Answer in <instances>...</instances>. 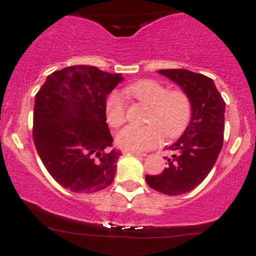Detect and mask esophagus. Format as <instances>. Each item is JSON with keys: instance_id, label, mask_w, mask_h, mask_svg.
<instances>
[{"instance_id": "34e87169", "label": "esophagus", "mask_w": 256, "mask_h": 256, "mask_svg": "<svg viewBox=\"0 0 256 256\" xmlns=\"http://www.w3.org/2000/svg\"><path fill=\"white\" fill-rule=\"evenodd\" d=\"M122 154H132L136 155V156H146L144 152H132V150H122Z\"/></svg>"}]
</instances>
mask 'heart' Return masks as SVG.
<instances>
[{"instance_id": "b5f03b06", "label": "heart", "mask_w": 256, "mask_h": 256, "mask_svg": "<svg viewBox=\"0 0 256 256\" xmlns=\"http://www.w3.org/2000/svg\"><path fill=\"white\" fill-rule=\"evenodd\" d=\"M128 95L148 106L146 126H126L116 136L118 146L124 150L144 152L154 148L164 137L176 136L186 125L192 113V104L182 90L168 89L152 79H144L128 85ZM104 113L107 122L113 128L122 125L126 120V104L118 92H112L106 100Z\"/></svg>"}]
</instances>
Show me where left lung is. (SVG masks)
Masks as SVG:
<instances>
[{
  "label": "left lung",
  "instance_id": "8db88e82",
  "mask_svg": "<svg viewBox=\"0 0 256 256\" xmlns=\"http://www.w3.org/2000/svg\"><path fill=\"white\" fill-rule=\"evenodd\" d=\"M182 88L192 104V118L178 140L168 166L156 176H146L152 189L165 195H182L195 189L212 171L224 140L225 102L210 78L188 70H158Z\"/></svg>",
  "mask_w": 256,
  "mask_h": 256
}]
</instances>
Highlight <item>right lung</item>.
<instances>
[{"label": "right lung", "instance_id": "add662e5", "mask_svg": "<svg viewBox=\"0 0 256 256\" xmlns=\"http://www.w3.org/2000/svg\"><path fill=\"white\" fill-rule=\"evenodd\" d=\"M122 74L95 66L66 67L46 77L34 98V142L43 165L64 189L104 190L122 152L110 149L104 104Z\"/></svg>", "mask_w": 256, "mask_h": 256}]
</instances>
